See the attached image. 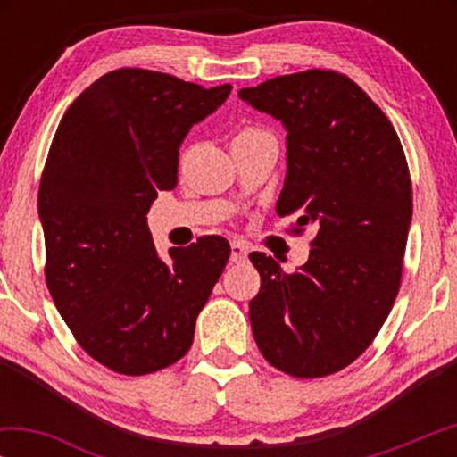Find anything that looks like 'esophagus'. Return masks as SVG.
Returning <instances> with one entry per match:
<instances>
[{
	"mask_svg": "<svg viewBox=\"0 0 457 457\" xmlns=\"http://www.w3.org/2000/svg\"><path fill=\"white\" fill-rule=\"evenodd\" d=\"M230 260H233L235 264H239V262L247 260V245H245V243H241V241L230 243Z\"/></svg>",
	"mask_w": 457,
	"mask_h": 457,
	"instance_id": "obj_1",
	"label": "esophagus"
}]
</instances>
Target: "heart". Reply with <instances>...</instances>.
I'll use <instances>...</instances> for the list:
<instances>
[{"label": "heart", "instance_id": "obj_1", "mask_svg": "<svg viewBox=\"0 0 457 457\" xmlns=\"http://www.w3.org/2000/svg\"><path fill=\"white\" fill-rule=\"evenodd\" d=\"M262 137H272V133L264 127H255V124H249V127H243L233 135V147L243 145V143L262 139Z\"/></svg>", "mask_w": 457, "mask_h": 457}]
</instances>
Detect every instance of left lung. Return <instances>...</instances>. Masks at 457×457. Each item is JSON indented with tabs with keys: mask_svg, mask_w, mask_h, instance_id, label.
Returning <instances> with one entry per match:
<instances>
[{
	"mask_svg": "<svg viewBox=\"0 0 457 457\" xmlns=\"http://www.w3.org/2000/svg\"><path fill=\"white\" fill-rule=\"evenodd\" d=\"M239 97L287 129L278 216L291 233L314 227L295 272L253 252L262 287L249 302L262 355L295 378L343 370L366 352L402 285L411 180L383 110L345 74L312 71L247 87Z\"/></svg>",
	"mask_w": 457,
	"mask_h": 457,
	"instance_id": "1",
	"label": "left lung"
}]
</instances>
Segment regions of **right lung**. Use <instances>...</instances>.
<instances>
[{"instance_id":"1","label":"right lung","mask_w":457,"mask_h":457,"mask_svg":"<svg viewBox=\"0 0 457 457\" xmlns=\"http://www.w3.org/2000/svg\"><path fill=\"white\" fill-rule=\"evenodd\" d=\"M230 89L118 68L74 99L54 135L39 185L46 283L79 345L118 374L158 372L189 352L228 262L218 235L162 260L145 216L177 187L189 129Z\"/></svg>"}]
</instances>
